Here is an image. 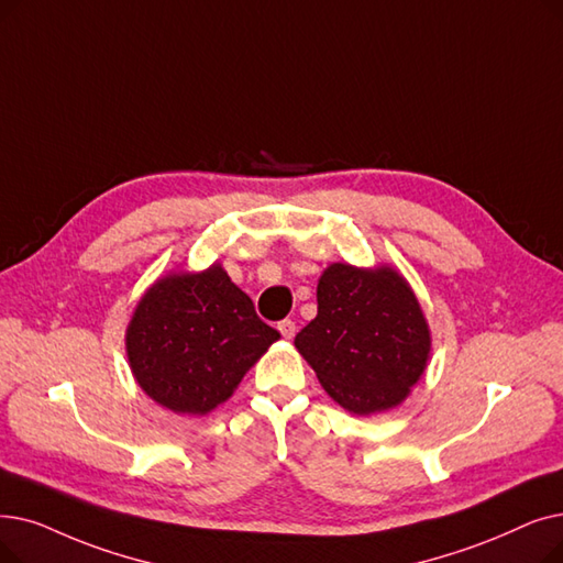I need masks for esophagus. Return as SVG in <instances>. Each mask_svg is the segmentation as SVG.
Masks as SVG:
<instances>
[{
	"label": "esophagus",
	"mask_w": 563,
	"mask_h": 563,
	"mask_svg": "<svg viewBox=\"0 0 563 563\" xmlns=\"http://www.w3.org/2000/svg\"><path fill=\"white\" fill-rule=\"evenodd\" d=\"M278 331H280V335L285 340H291V338H295V333H297V324L291 322V320H283V322H278Z\"/></svg>",
	"instance_id": "esophagus-1"
}]
</instances>
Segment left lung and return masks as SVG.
Listing matches in <instances>:
<instances>
[{"instance_id": "obj_1", "label": "left lung", "mask_w": 563, "mask_h": 563, "mask_svg": "<svg viewBox=\"0 0 563 563\" xmlns=\"http://www.w3.org/2000/svg\"><path fill=\"white\" fill-rule=\"evenodd\" d=\"M295 347L333 402L371 417L407 400L428 368L432 335L396 266L333 262L317 280V314Z\"/></svg>"}]
</instances>
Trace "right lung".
Masks as SVG:
<instances>
[{"label":"right lung","mask_w":563,"mask_h":563,"mask_svg":"<svg viewBox=\"0 0 563 563\" xmlns=\"http://www.w3.org/2000/svg\"><path fill=\"white\" fill-rule=\"evenodd\" d=\"M278 338L213 262L202 272H169L144 289L126 327V356L156 405L207 417Z\"/></svg>","instance_id":"obj_1"}]
</instances>
